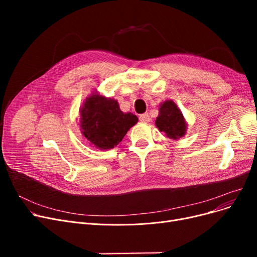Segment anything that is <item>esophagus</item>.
<instances>
[{"mask_svg":"<svg viewBox=\"0 0 257 257\" xmlns=\"http://www.w3.org/2000/svg\"><path fill=\"white\" fill-rule=\"evenodd\" d=\"M140 120L142 121V123H148V121L150 120V116L148 113H143L140 115Z\"/></svg>","mask_w":257,"mask_h":257,"instance_id":"34e87169","label":"esophagus"}]
</instances>
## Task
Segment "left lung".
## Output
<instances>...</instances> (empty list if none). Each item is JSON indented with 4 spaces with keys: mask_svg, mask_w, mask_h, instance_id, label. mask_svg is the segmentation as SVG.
<instances>
[{
    "mask_svg": "<svg viewBox=\"0 0 257 257\" xmlns=\"http://www.w3.org/2000/svg\"><path fill=\"white\" fill-rule=\"evenodd\" d=\"M155 125L159 131L166 133L167 138L175 141L184 137L187 130V123L181 110L172 100H166L159 105Z\"/></svg>",
    "mask_w": 257,
    "mask_h": 257,
    "instance_id": "8db88e82",
    "label": "left lung"
}]
</instances>
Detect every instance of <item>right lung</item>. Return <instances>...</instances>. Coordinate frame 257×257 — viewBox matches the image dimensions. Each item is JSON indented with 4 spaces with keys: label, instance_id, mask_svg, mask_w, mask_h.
Listing matches in <instances>:
<instances>
[{
    "label": "right lung",
    "instance_id": "obj_1",
    "mask_svg": "<svg viewBox=\"0 0 257 257\" xmlns=\"http://www.w3.org/2000/svg\"><path fill=\"white\" fill-rule=\"evenodd\" d=\"M80 129L89 144L100 150L118 145L139 118L119 109L116 100L93 91L80 107Z\"/></svg>",
    "mask_w": 257,
    "mask_h": 257
}]
</instances>
